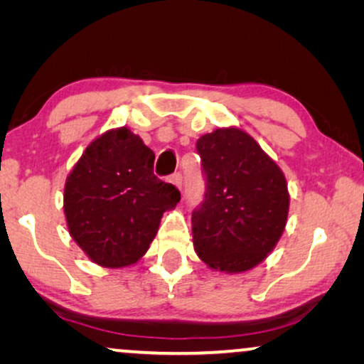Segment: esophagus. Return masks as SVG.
<instances>
[{"instance_id": "34e87169", "label": "esophagus", "mask_w": 364, "mask_h": 364, "mask_svg": "<svg viewBox=\"0 0 364 364\" xmlns=\"http://www.w3.org/2000/svg\"><path fill=\"white\" fill-rule=\"evenodd\" d=\"M171 182H172L176 187L182 188V173H181V172L172 173V176H171Z\"/></svg>"}]
</instances>
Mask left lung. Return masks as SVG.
<instances>
[{
	"label": "left lung",
	"mask_w": 364,
	"mask_h": 364,
	"mask_svg": "<svg viewBox=\"0 0 364 364\" xmlns=\"http://www.w3.org/2000/svg\"><path fill=\"white\" fill-rule=\"evenodd\" d=\"M205 193L192 212L193 247L215 270L237 273L265 260L287 225V181L240 129H217L197 141Z\"/></svg>",
	"instance_id": "obj_1"
}]
</instances>
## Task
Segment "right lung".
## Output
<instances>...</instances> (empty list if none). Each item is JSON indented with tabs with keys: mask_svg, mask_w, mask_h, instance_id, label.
Wrapping results in <instances>:
<instances>
[{
	"mask_svg": "<svg viewBox=\"0 0 364 364\" xmlns=\"http://www.w3.org/2000/svg\"><path fill=\"white\" fill-rule=\"evenodd\" d=\"M154 152L129 129L91 142L64 187V213L74 240L102 267L136 263L156 237L162 213L181 192L154 173Z\"/></svg>",
	"mask_w": 364,
	"mask_h": 364,
	"instance_id": "right-lung-1",
	"label": "right lung"
}]
</instances>
